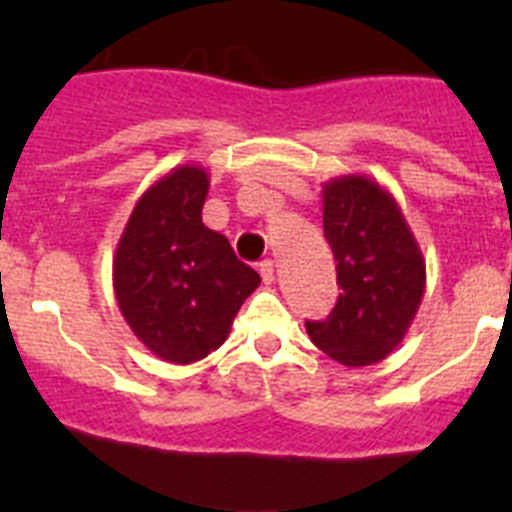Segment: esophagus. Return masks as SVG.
I'll return each instance as SVG.
<instances>
[{
  "label": "esophagus",
  "instance_id": "esophagus-1",
  "mask_svg": "<svg viewBox=\"0 0 512 512\" xmlns=\"http://www.w3.org/2000/svg\"><path fill=\"white\" fill-rule=\"evenodd\" d=\"M259 274H261V279H264L266 284L274 282V277H277V271H274V261H271V259L261 261V264H259Z\"/></svg>",
  "mask_w": 512,
  "mask_h": 512
}]
</instances>
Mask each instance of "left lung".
Segmentation results:
<instances>
[{"instance_id":"left-lung-1","label":"left lung","mask_w":512,"mask_h":512,"mask_svg":"<svg viewBox=\"0 0 512 512\" xmlns=\"http://www.w3.org/2000/svg\"><path fill=\"white\" fill-rule=\"evenodd\" d=\"M323 233L336 259V307L307 336L343 366H372L400 346L425 292V259L400 205L379 182L348 174L323 184Z\"/></svg>"}]
</instances>
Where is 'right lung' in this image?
<instances>
[{"mask_svg":"<svg viewBox=\"0 0 512 512\" xmlns=\"http://www.w3.org/2000/svg\"><path fill=\"white\" fill-rule=\"evenodd\" d=\"M210 179L176 166L135 202L117 243L112 284L122 318L158 359L192 364L220 348L261 277L202 223Z\"/></svg>","mask_w":512,"mask_h":512,"instance_id":"1","label":"right lung"}]
</instances>
